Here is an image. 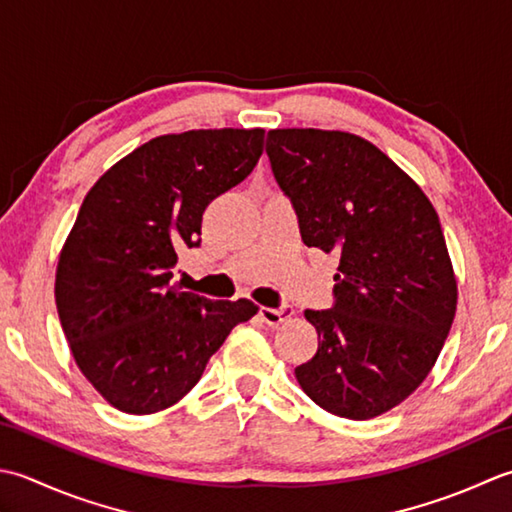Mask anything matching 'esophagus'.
I'll list each match as a JSON object with an SVG mask.
<instances>
[{
    "label": "esophagus",
    "instance_id": "obj_1",
    "mask_svg": "<svg viewBox=\"0 0 512 512\" xmlns=\"http://www.w3.org/2000/svg\"><path fill=\"white\" fill-rule=\"evenodd\" d=\"M258 316H260V320L265 322V325H269V327H278V325H283L285 320H289L291 316H294V309H291L289 305H285V307H280V309H271V307H260V311H258Z\"/></svg>",
    "mask_w": 512,
    "mask_h": 512
}]
</instances>
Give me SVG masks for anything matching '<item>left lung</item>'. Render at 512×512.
Returning <instances> with one entry per match:
<instances>
[{"instance_id":"1","label":"left lung","mask_w":512,"mask_h":512,"mask_svg":"<svg viewBox=\"0 0 512 512\" xmlns=\"http://www.w3.org/2000/svg\"><path fill=\"white\" fill-rule=\"evenodd\" d=\"M276 181L296 207L302 243L340 258L336 305L307 309L318 351L296 380L347 420L391 411L420 387L457 309V280L429 196L358 134L267 132Z\"/></svg>"}]
</instances>
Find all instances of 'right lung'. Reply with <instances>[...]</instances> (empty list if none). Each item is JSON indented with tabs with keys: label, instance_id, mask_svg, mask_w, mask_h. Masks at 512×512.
Masks as SVG:
<instances>
[{
	"label": "right lung",
	"instance_id": "right-lung-1",
	"mask_svg": "<svg viewBox=\"0 0 512 512\" xmlns=\"http://www.w3.org/2000/svg\"><path fill=\"white\" fill-rule=\"evenodd\" d=\"M263 128L163 134L90 187L61 247L55 302L79 371L114 409L150 415L192 391L236 325L258 314L172 285L216 196L245 181Z\"/></svg>",
	"mask_w": 512,
	"mask_h": 512
}]
</instances>
